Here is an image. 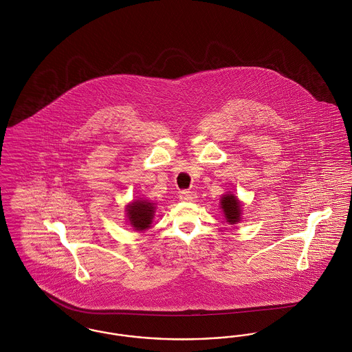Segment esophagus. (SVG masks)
I'll return each instance as SVG.
<instances>
[{
	"label": "esophagus",
	"instance_id": "34e87169",
	"mask_svg": "<svg viewBox=\"0 0 352 352\" xmlns=\"http://www.w3.org/2000/svg\"><path fill=\"white\" fill-rule=\"evenodd\" d=\"M179 199L184 201H192L195 199V194L192 191H187L184 190L179 192Z\"/></svg>",
	"mask_w": 352,
	"mask_h": 352
}]
</instances>
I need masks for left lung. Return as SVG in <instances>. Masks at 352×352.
I'll list each match as a JSON object with an SVG mask.
<instances>
[{
	"label": "left lung",
	"instance_id": "left-lung-1",
	"mask_svg": "<svg viewBox=\"0 0 352 352\" xmlns=\"http://www.w3.org/2000/svg\"><path fill=\"white\" fill-rule=\"evenodd\" d=\"M221 208L224 211V215L227 221L234 224L240 221V214H241V204L234 195H224L221 198Z\"/></svg>",
	"mask_w": 352,
	"mask_h": 352
}]
</instances>
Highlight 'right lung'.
I'll return each instance as SVG.
<instances>
[{
  "mask_svg": "<svg viewBox=\"0 0 352 352\" xmlns=\"http://www.w3.org/2000/svg\"><path fill=\"white\" fill-rule=\"evenodd\" d=\"M154 204L151 201H135L126 208V215L134 230L144 231L151 227V219L154 215Z\"/></svg>",
  "mask_w": 352,
  "mask_h": 352,
  "instance_id": "1",
  "label": "right lung"
}]
</instances>
